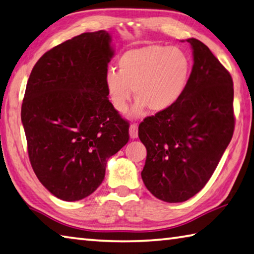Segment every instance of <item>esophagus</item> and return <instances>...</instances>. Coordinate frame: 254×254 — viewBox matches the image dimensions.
Masks as SVG:
<instances>
[{"label": "esophagus", "instance_id": "1", "mask_svg": "<svg viewBox=\"0 0 254 254\" xmlns=\"http://www.w3.org/2000/svg\"><path fill=\"white\" fill-rule=\"evenodd\" d=\"M128 132H130L131 139H136V137H137V126L135 123L131 124L130 128H128Z\"/></svg>", "mask_w": 254, "mask_h": 254}]
</instances>
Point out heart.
Returning a JSON list of instances; mask_svg holds the SVG:
<instances>
[{"instance_id":"heart-1","label":"heart","mask_w":254,"mask_h":254,"mask_svg":"<svg viewBox=\"0 0 254 254\" xmlns=\"http://www.w3.org/2000/svg\"><path fill=\"white\" fill-rule=\"evenodd\" d=\"M119 71L105 72L104 86L114 110L124 113L134 92L136 102L131 117L137 118L149 108L163 112L181 98L190 76V60L183 50L150 44L128 50L118 62Z\"/></svg>"}]
</instances>
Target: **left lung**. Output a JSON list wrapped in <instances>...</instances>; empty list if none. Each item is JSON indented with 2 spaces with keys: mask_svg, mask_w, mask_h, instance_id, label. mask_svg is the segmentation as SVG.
I'll use <instances>...</instances> for the list:
<instances>
[{
  "mask_svg": "<svg viewBox=\"0 0 254 254\" xmlns=\"http://www.w3.org/2000/svg\"><path fill=\"white\" fill-rule=\"evenodd\" d=\"M187 42L193 66L182 96L139 126L146 147L142 180L152 194L169 203L187 201L203 189L234 130L231 75L201 41Z\"/></svg>",
  "mask_w": 254,
  "mask_h": 254,
  "instance_id": "1",
  "label": "left lung"
}]
</instances>
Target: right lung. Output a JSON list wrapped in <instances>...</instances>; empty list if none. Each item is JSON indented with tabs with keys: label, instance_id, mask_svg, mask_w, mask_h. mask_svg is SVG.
<instances>
[{
	"label": "right lung",
	"instance_id": "add662e5",
	"mask_svg": "<svg viewBox=\"0 0 254 254\" xmlns=\"http://www.w3.org/2000/svg\"><path fill=\"white\" fill-rule=\"evenodd\" d=\"M107 31L82 33L43 54L32 70L21 119L40 182L63 201L102 183L108 159L128 141V123L104 86L114 55Z\"/></svg>",
	"mask_w": 254,
	"mask_h": 254
}]
</instances>
